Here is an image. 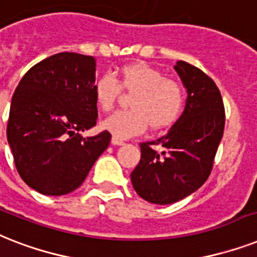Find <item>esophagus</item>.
<instances>
[{
    "instance_id": "obj_1",
    "label": "esophagus",
    "mask_w": 257,
    "mask_h": 257,
    "mask_svg": "<svg viewBox=\"0 0 257 257\" xmlns=\"http://www.w3.org/2000/svg\"><path fill=\"white\" fill-rule=\"evenodd\" d=\"M111 143H112V145H114V146H122V145H124V142H123L122 139L115 138V137H112Z\"/></svg>"
}]
</instances>
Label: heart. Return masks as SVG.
I'll list each match as a JSON object with an SVG mask.
<instances>
[{
	"mask_svg": "<svg viewBox=\"0 0 257 257\" xmlns=\"http://www.w3.org/2000/svg\"><path fill=\"white\" fill-rule=\"evenodd\" d=\"M120 89L134 94L130 111H116L102 122V127L115 138L127 139L150 127L164 130L178 120L184 107L183 87L155 67L145 62L130 63L119 69L116 79L103 74L94 85V99L100 110L110 111Z\"/></svg>",
	"mask_w": 257,
	"mask_h": 257,
	"instance_id": "1",
	"label": "heart"
}]
</instances>
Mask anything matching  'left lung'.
Segmentation results:
<instances>
[{
	"label": "left lung",
	"mask_w": 257,
	"mask_h": 257,
	"mask_svg": "<svg viewBox=\"0 0 257 257\" xmlns=\"http://www.w3.org/2000/svg\"><path fill=\"white\" fill-rule=\"evenodd\" d=\"M174 69L187 89L183 114L167 134L141 143V161L131 172L137 194L154 204L179 202L204 184L224 131V104L215 82L184 61Z\"/></svg>",
	"instance_id": "1"
}]
</instances>
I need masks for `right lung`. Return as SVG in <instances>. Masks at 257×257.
Here are the masks:
<instances>
[{"label":"right lung","instance_id":"add662e5","mask_svg":"<svg viewBox=\"0 0 257 257\" xmlns=\"http://www.w3.org/2000/svg\"><path fill=\"white\" fill-rule=\"evenodd\" d=\"M95 59L58 53L25 74L10 104L6 137L17 171L40 194L77 190L111 141L108 131L83 138L96 124Z\"/></svg>","mask_w":257,"mask_h":257}]
</instances>
